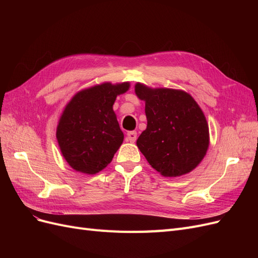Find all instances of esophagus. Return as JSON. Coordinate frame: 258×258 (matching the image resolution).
<instances>
[{
    "label": "esophagus",
    "mask_w": 258,
    "mask_h": 258,
    "mask_svg": "<svg viewBox=\"0 0 258 258\" xmlns=\"http://www.w3.org/2000/svg\"><path fill=\"white\" fill-rule=\"evenodd\" d=\"M127 139H128V141H130L131 143L136 142V140H137V132H136V131H129L128 134H127Z\"/></svg>",
    "instance_id": "1"
}]
</instances>
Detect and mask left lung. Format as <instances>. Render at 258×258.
I'll list each match as a JSON object with an SVG mask.
<instances>
[{"label": "left lung", "mask_w": 258, "mask_h": 258, "mask_svg": "<svg viewBox=\"0 0 258 258\" xmlns=\"http://www.w3.org/2000/svg\"><path fill=\"white\" fill-rule=\"evenodd\" d=\"M137 96L145 101L147 127L137 145L148 163L163 176L190 172L209 147V127L201 108L181 90L151 89L136 85Z\"/></svg>", "instance_id": "obj_1"}]
</instances>
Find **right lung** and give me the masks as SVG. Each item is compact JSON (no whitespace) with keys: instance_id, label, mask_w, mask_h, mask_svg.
I'll list each match as a JSON object with an SVG mask.
<instances>
[{"instance_id":"obj_1","label":"right lung","mask_w":258,"mask_h":258,"mask_svg":"<svg viewBox=\"0 0 258 258\" xmlns=\"http://www.w3.org/2000/svg\"><path fill=\"white\" fill-rule=\"evenodd\" d=\"M128 89L129 83H104L80 91L70 101L58 124L57 140L74 170L95 174L112 161L123 141L113 104Z\"/></svg>"}]
</instances>
